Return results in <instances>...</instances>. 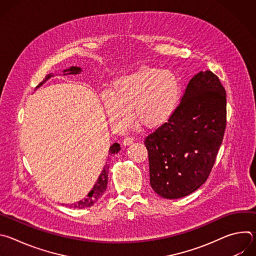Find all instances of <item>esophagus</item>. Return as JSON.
I'll list each match as a JSON object with an SVG mask.
<instances>
[{"label": "esophagus", "mask_w": 256, "mask_h": 256, "mask_svg": "<svg viewBox=\"0 0 256 256\" xmlns=\"http://www.w3.org/2000/svg\"><path fill=\"white\" fill-rule=\"evenodd\" d=\"M122 142H124V146L130 144H132V142H134V138H132V136H126V138H124Z\"/></svg>", "instance_id": "34e87169"}]
</instances>
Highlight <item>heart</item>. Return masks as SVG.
Returning a JSON list of instances; mask_svg holds the SVG:
<instances>
[{
  "mask_svg": "<svg viewBox=\"0 0 256 256\" xmlns=\"http://www.w3.org/2000/svg\"><path fill=\"white\" fill-rule=\"evenodd\" d=\"M180 97L181 85L173 72L150 66L118 77L101 95L109 122L118 130L130 124L132 110L140 126L159 128L173 114Z\"/></svg>",
  "mask_w": 256,
  "mask_h": 256,
  "instance_id": "heart-1",
  "label": "heart"
}]
</instances>
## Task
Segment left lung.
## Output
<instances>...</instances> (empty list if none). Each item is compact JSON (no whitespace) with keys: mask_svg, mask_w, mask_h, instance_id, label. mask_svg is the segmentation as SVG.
<instances>
[{"mask_svg":"<svg viewBox=\"0 0 256 256\" xmlns=\"http://www.w3.org/2000/svg\"><path fill=\"white\" fill-rule=\"evenodd\" d=\"M226 124L225 88L212 72H198L168 122L144 138L154 192L175 200L200 188L212 169Z\"/></svg>","mask_w":256,"mask_h":256,"instance_id":"8db88e82","label":"left lung"}]
</instances>
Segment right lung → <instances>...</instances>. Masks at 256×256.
I'll return each instance as SVG.
<instances>
[{
	"label": "right lung",
	"instance_id": "1",
	"mask_svg": "<svg viewBox=\"0 0 256 256\" xmlns=\"http://www.w3.org/2000/svg\"><path fill=\"white\" fill-rule=\"evenodd\" d=\"M64 72H68V74H78V72H81V68H78V66H70V68L64 70ZM50 76L52 75L46 76V79L44 82H46L48 79H50ZM44 82H42L38 87L42 85ZM120 150V144L114 142V144L110 146V148H109V154H110V155L112 154H118ZM107 179H108V167H106V165H105V167L103 168L101 174L99 175V177L96 181V184H94L92 190L89 192V194L85 196V198H83L82 200H79L78 202L70 204V206L74 208H88V206H93L98 200V198L102 196V194L106 190Z\"/></svg>",
	"mask_w": 256,
	"mask_h": 256
}]
</instances>
